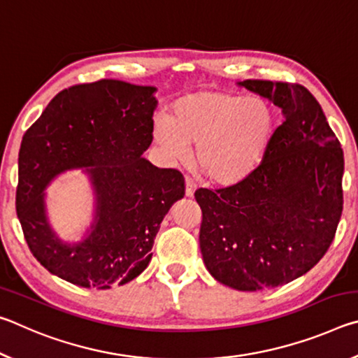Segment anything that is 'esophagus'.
<instances>
[{"instance_id":"34e87169","label":"esophagus","mask_w":358,"mask_h":358,"mask_svg":"<svg viewBox=\"0 0 358 358\" xmlns=\"http://www.w3.org/2000/svg\"><path fill=\"white\" fill-rule=\"evenodd\" d=\"M185 185H186V189H185V192H186V197H192V196H194V192H196V187H197V185L194 183V181H192L189 177H186V180H185Z\"/></svg>"}]
</instances>
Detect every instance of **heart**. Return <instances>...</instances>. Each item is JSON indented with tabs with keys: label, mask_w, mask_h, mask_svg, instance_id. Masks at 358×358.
I'll use <instances>...</instances> for the list:
<instances>
[{
	"label": "heart",
	"mask_w": 358,
	"mask_h": 358,
	"mask_svg": "<svg viewBox=\"0 0 358 358\" xmlns=\"http://www.w3.org/2000/svg\"><path fill=\"white\" fill-rule=\"evenodd\" d=\"M278 112L262 96L201 90L178 98L169 117H157L153 138L172 161H194L205 178L232 186L257 171L275 141Z\"/></svg>",
	"instance_id": "b5f03b06"
}]
</instances>
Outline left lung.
<instances>
[{
	"label": "left lung",
	"mask_w": 358,
	"mask_h": 358,
	"mask_svg": "<svg viewBox=\"0 0 358 358\" xmlns=\"http://www.w3.org/2000/svg\"><path fill=\"white\" fill-rule=\"evenodd\" d=\"M281 108L260 167L222 189H197L199 241L216 281L262 290L296 280L329 250L343 213L344 155L316 98L301 85L243 80Z\"/></svg>",
	"instance_id": "8db88e82"
}]
</instances>
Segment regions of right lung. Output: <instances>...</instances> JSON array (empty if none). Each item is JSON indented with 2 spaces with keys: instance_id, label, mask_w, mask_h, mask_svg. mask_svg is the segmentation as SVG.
<instances>
[{
  "instance_id": "right-lung-1",
  "label": "right lung",
  "mask_w": 358,
  "mask_h": 358,
  "mask_svg": "<svg viewBox=\"0 0 358 358\" xmlns=\"http://www.w3.org/2000/svg\"><path fill=\"white\" fill-rule=\"evenodd\" d=\"M155 87L104 80L59 92L22 138L15 207L41 265L80 287L123 286L147 268L167 211L185 196L175 169L142 156L153 141ZM83 168L95 192L94 221L68 244L51 229L45 187Z\"/></svg>"
}]
</instances>
